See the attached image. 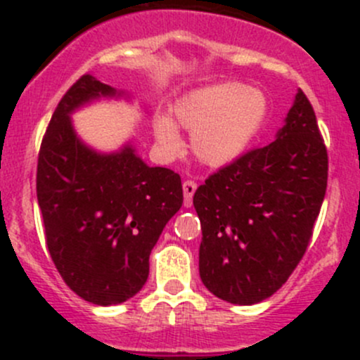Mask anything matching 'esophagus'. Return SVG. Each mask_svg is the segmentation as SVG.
<instances>
[{
  "label": "esophagus",
  "instance_id": "1",
  "mask_svg": "<svg viewBox=\"0 0 360 360\" xmlns=\"http://www.w3.org/2000/svg\"><path fill=\"white\" fill-rule=\"evenodd\" d=\"M195 191H197V183H195V181H184L183 183L184 207H191V203H193Z\"/></svg>",
  "mask_w": 360,
  "mask_h": 360
}]
</instances>
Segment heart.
<instances>
[{"label": "heart", "instance_id": "b5f03b06", "mask_svg": "<svg viewBox=\"0 0 360 360\" xmlns=\"http://www.w3.org/2000/svg\"><path fill=\"white\" fill-rule=\"evenodd\" d=\"M268 115L266 97L242 83H217L181 97L174 118L190 130L193 153L210 167H224L248 151ZM155 137L167 157L183 150L177 127L169 118L155 120Z\"/></svg>", "mask_w": 360, "mask_h": 360}]
</instances>
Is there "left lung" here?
<instances>
[{
    "label": "left lung",
    "mask_w": 360,
    "mask_h": 360,
    "mask_svg": "<svg viewBox=\"0 0 360 360\" xmlns=\"http://www.w3.org/2000/svg\"><path fill=\"white\" fill-rule=\"evenodd\" d=\"M328 188V150L297 90L274 143L242 155L195 191L200 278L219 300L254 304L277 292L303 257Z\"/></svg>",
    "instance_id": "8db88e82"
}]
</instances>
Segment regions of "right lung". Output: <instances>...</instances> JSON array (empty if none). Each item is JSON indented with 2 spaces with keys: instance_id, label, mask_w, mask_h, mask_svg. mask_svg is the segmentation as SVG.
Returning a JSON list of instances; mask_svg holds the SVG:
<instances>
[{
  "instance_id": "right-lung-1",
  "label": "right lung",
  "mask_w": 360,
  "mask_h": 360,
  "mask_svg": "<svg viewBox=\"0 0 360 360\" xmlns=\"http://www.w3.org/2000/svg\"><path fill=\"white\" fill-rule=\"evenodd\" d=\"M120 96L96 76L83 75L53 111L36 172L53 264L69 289L101 307L123 303L143 289L151 249L183 205L179 174L148 167L132 144L99 153L76 136L72 111Z\"/></svg>"
}]
</instances>
